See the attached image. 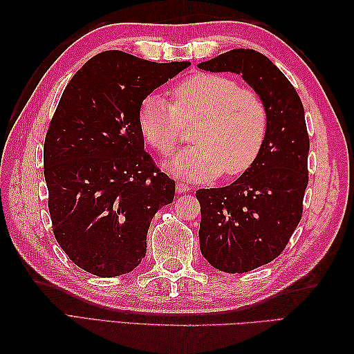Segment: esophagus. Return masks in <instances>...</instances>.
Wrapping results in <instances>:
<instances>
[{"label":"esophagus","instance_id":"1","mask_svg":"<svg viewBox=\"0 0 354 354\" xmlns=\"http://www.w3.org/2000/svg\"><path fill=\"white\" fill-rule=\"evenodd\" d=\"M193 189L192 185H189L187 183H184V181H181V183H178L176 184V190H178V193H187V192H190Z\"/></svg>","mask_w":354,"mask_h":354}]
</instances>
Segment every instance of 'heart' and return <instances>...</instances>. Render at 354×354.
<instances>
[{"label": "heart", "instance_id": "b5f03b06", "mask_svg": "<svg viewBox=\"0 0 354 354\" xmlns=\"http://www.w3.org/2000/svg\"><path fill=\"white\" fill-rule=\"evenodd\" d=\"M170 103L160 94L142 100L140 129L150 146L169 155L183 140L184 124L198 122L192 147L169 162L187 179H212L223 171L232 176L257 160L268 132V109L261 97L240 88L234 79L199 73L171 89Z\"/></svg>", "mask_w": 354, "mask_h": 354}]
</instances>
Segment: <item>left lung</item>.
Returning a JSON list of instances; mask_svg holds the SVG:
<instances>
[{"label": "left lung", "instance_id": "8db88e82", "mask_svg": "<svg viewBox=\"0 0 354 354\" xmlns=\"http://www.w3.org/2000/svg\"><path fill=\"white\" fill-rule=\"evenodd\" d=\"M198 66L240 74L268 109L266 138L251 167L227 187L196 192L202 255L216 269L242 274L277 259L301 221L310 147L304 108L288 77L255 50H230Z\"/></svg>", "mask_w": 354, "mask_h": 354}]
</instances>
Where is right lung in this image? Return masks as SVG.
Wrapping results in <instances>:
<instances>
[{"mask_svg": "<svg viewBox=\"0 0 354 354\" xmlns=\"http://www.w3.org/2000/svg\"><path fill=\"white\" fill-rule=\"evenodd\" d=\"M189 65L103 51L59 100L44 142L48 212L57 243L89 274L137 268L155 213L175 198V181L145 150L138 114L153 89Z\"/></svg>", "mask_w": 354, "mask_h": 354, "instance_id": "add662e5", "label": "right lung"}]
</instances>
